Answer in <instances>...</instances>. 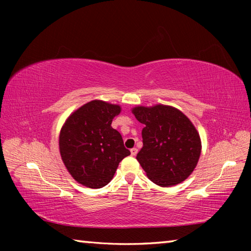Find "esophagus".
Wrapping results in <instances>:
<instances>
[{"mask_svg": "<svg viewBox=\"0 0 251 251\" xmlns=\"http://www.w3.org/2000/svg\"><path fill=\"white\" fill-rule=\"evenodd\" d=\"M137 152H138V150L136 147H134V148H131L130 150V154H131V156H136L137 155Z\"/></svg>", "mask_w": 251, "mask_h": 251, "instance_id": "esophagus-1", "label": "esophagus"}]
</instances>
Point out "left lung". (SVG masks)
I'll return each mask as SVG.
<instances>
[{"label": "left lung", "instance_id": "left-lung-1", "mask_svg": "<svg viewBox=\"0 0 251 251\" xmlns=\"http://www.w3.org/2000/svg\"><path fill=\"white\" fill-rule=\"evenodd\" d=\"M131 113L145 125L143 148L136 158L147 177L160 187L187 179L201 152V136L189 118L179 109L163 104L136 106Z\"/></svg>", "mask_w": 251, "mask_h": 251}]
</instances>
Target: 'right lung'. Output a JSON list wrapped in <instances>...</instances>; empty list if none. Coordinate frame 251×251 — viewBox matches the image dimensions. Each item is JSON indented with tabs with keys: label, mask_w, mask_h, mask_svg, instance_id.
<instances>
[{
	"label": "right lung",
	"mask_w": 251,
	"mask_h": 251,
	"mask_svg": "<svg viewBox=\"0 0 251 251\" xmlns=\"http://www.w3.org/2000/svg\"><path fill=\"white\" fill-rule=\"evenodd\" d=\"M121 106L95 100L67 117L59 133V154L71 176L88 188L113 179L121 160L130 155L122 135L112 126Z\"/></svg>",
	"instance_id": "1"
}]
</instances>
